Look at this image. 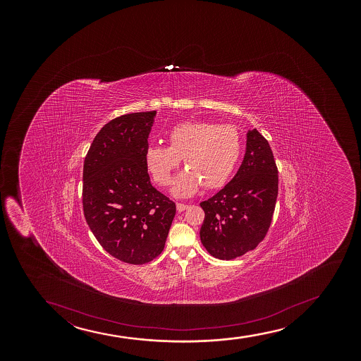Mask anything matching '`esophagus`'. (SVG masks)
I'll use <instances>...</instances> for the list:
<instances>
[{"instance_id":"34e87169","label":"esophagus","mask_w":361,"mask_h":361,"mask_svg":"<svg viewBox=\"0 0 361 361\" xmlns=\"http://www.w3.org/2000/svg\"><path fill=\"white\" fill-rule=\"evenodd\" d=\"M176 206H177V211H178L179 213H180V212L185 211L188 208V204H185V203L177 202Z\"/></svg>"}]
</instances>
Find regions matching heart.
<instances>
[{
  "mask_svg": "<svg viewBox=\"0 0 361 361\" xmlns=\"http://www.w3.org/2000/svg\"><path fill=\"white\" fill-rule=\"evenodd\" d=\"M169 147L148 145L145 164L161 187L173 182V172L183 159L187 170L174 183V195H194L202 185L216 189L224 185L235 169L242 140L235 125L208 121H187L170 130Z\"/></svg>",
  "mask_w": 361,
  "mask_h": 361,
  "instance_id": "1",
  "label": "heart"
}]
</instances>
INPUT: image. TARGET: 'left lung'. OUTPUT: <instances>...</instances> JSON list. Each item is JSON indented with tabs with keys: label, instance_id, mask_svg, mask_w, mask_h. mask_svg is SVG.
I'll list each match as a JSON object with an SVG mask.
<instances>
[{
	"label": "left lung",
	"instance_id": "1",
	"mask_svg": "<svg viewBox=\"0 0 361 361\" xmlns=\"http://www.w3.org/2000/svg\"><path fill=\"white\" fill-rule=\"evenodd\" d=\"M278 195V170L269 142L257 129L247 133V149L235 177L211 199L200 203V230L208 253L231 260L265 238Z\"/></svg>",
	"mask_w": 361,
	"mask_h": 361
}]
</instances>
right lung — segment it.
Instances as JSON below:
<instances>
[{
    "instance_id": "right-lung-1",
    "label": "right lung",
    "mask_w": 361,
    "mask_h": 361,
    "mask_svg": "<svg viewBox=\"0 0 361 361\" xmlns=\"http://www.w3.org/2000/svg\"><path fill=\"white\" fill-rule=\"evenodd\" d=\"M157 111L118 116L99 130L83 167V211L102 248L131 265L161 254L176 203L150 183L145 149Z\"/></svg>"
}]
</instances>
